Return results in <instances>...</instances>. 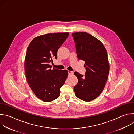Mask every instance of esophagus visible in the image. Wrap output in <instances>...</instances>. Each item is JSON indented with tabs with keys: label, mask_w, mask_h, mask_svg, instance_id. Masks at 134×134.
<instances>
[{
	"label": "esophagus",
	"mask_w": 134,
	"mask_h": 134,
	"mask_svg": "<svg viewBox=\"0 0 134 134\" xmlns=\"http://www.w3.org/2000/svg\"><path fill=\"white\" fill-rule=\"evenodd\" d=\"M68 72L69 75L73 74V71H70V70H68Z\"/></svg>",
	"instance_id": "1"
}]
</instances>
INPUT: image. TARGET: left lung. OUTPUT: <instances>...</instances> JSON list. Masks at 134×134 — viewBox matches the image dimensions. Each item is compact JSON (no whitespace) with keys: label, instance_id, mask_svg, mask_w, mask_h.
Segmentation results:
<instances>
[{"label":"left lung","instance_id":"8db88e82","mask_svg":"<svg viewBox=\"0 0 134 134\" xmlns=\"http://www.w3.org/2000/svg\"><path fill=\"white\" fill-rule=\"evenodd\" d=\"M79 60L85 62V76L75 72L78 83L74 88L80 99L91 101L103 91L109 72L110 66L107 50L97 38L86 32L72 34Z\"/></svg>","mask_w":134,"mask_h":134}]
</instances>
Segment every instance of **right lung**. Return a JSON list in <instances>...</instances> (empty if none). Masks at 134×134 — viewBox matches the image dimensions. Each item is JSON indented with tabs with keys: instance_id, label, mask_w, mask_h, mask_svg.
<instances>
[{
	"instance_id": "right-lung-1",
	"label": "right lung",
	"mask_w": 134,
	"mask_h": 134,
	"mask_svg": "<svg viewBox=\"0 0 134 134\" xmlns=\"http://www.w3.org/2000/svg\"><path fill=\"white\" fill-rule=\"evenodd\" d=\"M68 32L50 33L35 37L27 49L24 68L28 84L36 96L44 102L60 96V88L68 76L67 70L51 69L49 63L57 59V51Z\"/></svg>"
}]
</instances>
